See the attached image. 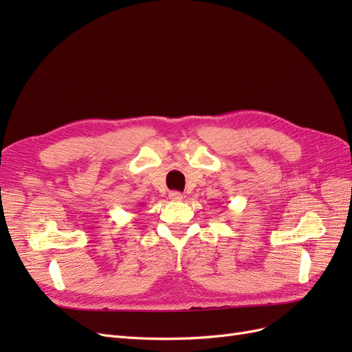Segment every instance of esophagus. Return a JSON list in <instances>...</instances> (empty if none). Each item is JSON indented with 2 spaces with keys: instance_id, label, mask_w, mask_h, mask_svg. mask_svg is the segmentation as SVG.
Returning <instances> with one entry per match:
<instances>
[{
  "instance_id": "obj_1",
  "label": "esophagus",
  "mask_w": 352,
  "mask_h": 352,
  "mask_svg": "<svg viewBox=\"0 0 352 352\" xmlns=\"http://www.w3.org/2000/svg\"><path fill=\"white\" fill-rule=\"evenodd\" d=\"M168 198L172 199V201H182V199H184V195L180 194V192H177V190H173V192L168 194Z\"/></svg>"
}]
</instances>
